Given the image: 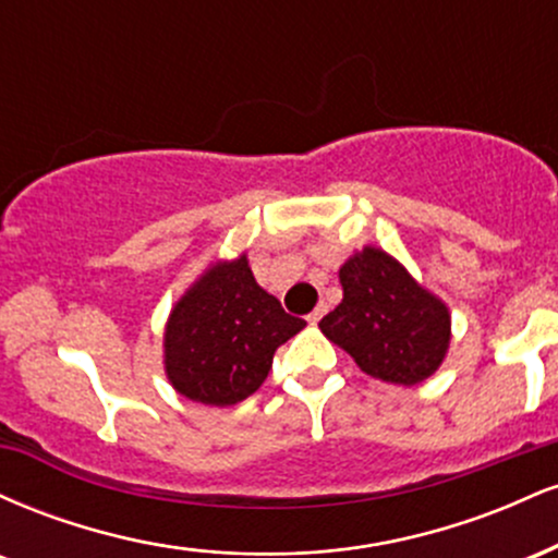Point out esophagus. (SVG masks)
I'll list each match as a JSON object with an SVG mask.
<instances>
[{"mask_svg":"<svg viewBox=\"0 0 558 558\" xmlns=\"http://www.w3.org/2000/svg\"><path fill=\"white\" fill-rule=\"evenodd\" d=\"M325 312H328V304H325V301H323V304H319V306H317V310H315V312H312V315H310V317H306V323H310V325H317V323H319V319H323V315H325Z\"/></svg>","mask_w":558,"mask_h":558,"instance_id":"1","label":"esophagus"}]
</instances>
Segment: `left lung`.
I'll list each match as a JSON object with an SVG mask.
<instances>
[{"mask_svg": "<svg viewBox=\"0 0 558 558\" xmlns=\"http://www.w3.org/2000/svg\"><path fill=\"white\" fill-rule=\"evenodd\" d=\"M338 275L343 301L319 330L377 380L414 386L430 377L451 338L446 306L380 248L354 254Z\"/></svg>", "mask_w": 558, "mask_h": 558, "instance_id": "8db88e82", "label": "left lung"}]
</instances>
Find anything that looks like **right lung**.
I'll return each instance as SVG.
<instances>
[{"instance_id": "add662e5", "label": "right lung", "mask_w": 558, "mask_h": 558, "mask_svg": "<svg viewBox=\"0 0 558 558\" xmlns=\"http://www.w3.org/2000/svg\"><path fill=\"white\" fill-rule=\"evenodd\" d=\"M257 286L246 257L217 265L178 301L165 330V367L185 399L230 407L265 383L278 345L304 328Z\"/></svg>"}]
</instances>
